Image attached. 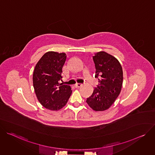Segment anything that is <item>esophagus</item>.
I'll use <instances>...</instances> for the list:
<instances>
[{"label":"esophagus","mask_w":155,"mask_h":155,"mask_svg":"<svg viewBox=\"0 0 155 155\" xmlns=\"http://www.w3.org/2000/svg\"><path fill=\"white\" fill-rule=\"evenodd\" d=\"M82 86H83V84H81V83H76V84H75V86L77 87H80Z\"/></svg>","instance_id":"34e87169"}]
</instances>
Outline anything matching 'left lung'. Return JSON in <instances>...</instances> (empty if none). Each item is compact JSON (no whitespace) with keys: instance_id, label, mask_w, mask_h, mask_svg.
<instances>
[{"instance_id":"obj_1","label":"left lung","mask_w":155,"mask_h":155,"mask_svg":"<svg viewBox=\"0 0 155 155\" xmlns=\"http://www.w3.org/2000/svg\"><path fill=\"white\" fill-rule=\"evenodd\" d=\"M93 58L99 84L86 102L95 111H104L114 103L121 92L123 69L118 59L105 51L96 53Z\"/></svg>"}]
</instances>
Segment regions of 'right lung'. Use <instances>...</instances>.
<instances>
[{
  "instance_id": "add662e5",
  "label": "right lung",
  "mask_w": 155,
  "mask_h": 155,
  "mask_svg": "<svg viewBox=\"0 0 155 155\" xmlns=\"http://www.w3.org/2000/svg\"><path fill=\"white\" fill-rule=\"evenodd\" d=\"M66 60L64 53L48 51L37 63L33 73V86L40 103L50 110H59L67 104L72 90L60 83Z\"/></svg>"
}]
</instances>
